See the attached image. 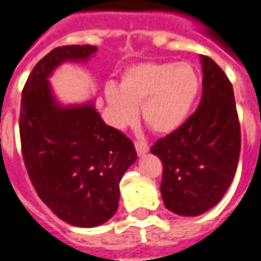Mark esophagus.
<instances>
[{"mask_svg":"<svg viewBox=\"0 0 261 261\" xmlns=\"http://www.w3.org/2000/svg\"><path fill=\"white\" fill-rule=\"evenodd\" d=\"M134 145H136L137 153H138L140 156H144V155H145V153H147L148 151H149V147H148L147 144H144V142L137 141L136 144H134Z\"/></svg>","mask_w":261,"mask_h":261,"instance_id":"obj_1","label":"esophagus"}]
</instances>
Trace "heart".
<instances>
[{"label":"heart","instance_id":"heart-1","mask_svg":"<svg viewBox=\"0 0 261 261\" xmlns=\"http://www.w3.org/2000/svg\"><path fill=\"white\" fill-rule=\"evenodd\" d=\"M200 89V75L189 63H141L125 69L119 88L109 84L103 93L116 128L133 124L141 106L144 123L169 136L187 121Z\"/></svg>","mask_w":261,"mask_h":261}]
</instances>
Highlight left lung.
Returning a JSON list of instances; mask_svg holds the SVG:
<instances>
[{"label": "left lung", "instance_id": "8db88e82", "mask_svg": "<svg viewBox=\"0 0 261 261\" xmlns=\"http://www.w3.org/2000/svg\"><path fill=\"white\" fill-rule=\"evenodd\" d=\"M202 96L198 109L173 134L151 148L164 164L161 194L165 207L197 217L217 205L235 176L241 128L233 88L224 71L200 56Z\"/></svg>", "mask_w": 261, "mask_h": 261}]
</instances>
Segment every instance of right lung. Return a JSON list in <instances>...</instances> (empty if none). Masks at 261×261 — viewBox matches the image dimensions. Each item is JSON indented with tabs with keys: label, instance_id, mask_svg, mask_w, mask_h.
I'll list each match as a JSON object with an SVG mask.
<instances>
[{
	"label": "right lung",
	"instance_id": "add662e5",
	"mask_svg": "<svg viewBox=\"0 0 261 261\" xmlns=\"http://www.w3.org/2000/svg\"><path fill=\"white\" fill-rule=\"evenodd\" d=\"M96 51L89 44L51 50L29 75L20 102V144L32 185L60 219L80 228L113 217L121 176L137 161L134 144L106 125L93 100L63 105L50 85L60 65L86 63Z\"/></svg>",
	"mask_w": 261,
	"mask_h": 261
}]
</instances>
